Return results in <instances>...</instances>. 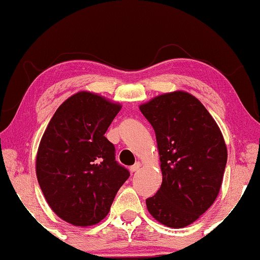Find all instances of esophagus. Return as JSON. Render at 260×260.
<instances>
[{"label": "esophagus", "instance_id": "esophagus-1", "mask_svg": "<svg viewBox=\"0 0 260 260\" xmlns=\"http://www.w3.org/2000/svg\"><path fill=\"white\" fill-rule=\"evenodd\" d=\"M140 167H141V164H140V162H137V164H135V165L131 166L129 170H131L132 173H135V172H138L139 169H140Z\"/></svg>", "mask_w": 260, "mask_h": 260}]
</instances>
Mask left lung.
Wrapping results in <instances>:
<instances>
[{
  "label": "left lung",
  "instance_id": "8db88e82",
  "mask_svg": "<svg viewBox=\"0 0 260 260\" xmlns=\"http://www.w3.org/2000/svg\"><path fill=\"white\" fill-rule=\"evenodd\" d=\"M156 135L162 184L146 200L155 219L184 228L218 195L228 152L223 135L202 103L183 91L158 95L140 106Z\"/></svg>",
  "mask_w": 260,
  "mask_h": 260
}]
</instances>
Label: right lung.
<instances>
[{"label": "right lung", "instance_id": "1", "mask_svg": "<svg viewBox=\"0 0 260 260\" xmlns=\"http://www.w3.org/2000/svg\"><path fill=\"white\" fill-rule=\"evenodd\" d=\"M120 108L103 96L79 92L58 107L46 127L37 152V180L50 208L65 222L99 223L129 177L105 138Z\"/></svg>", "mask_w": 260, "mask_h": 260}]
</instances>
